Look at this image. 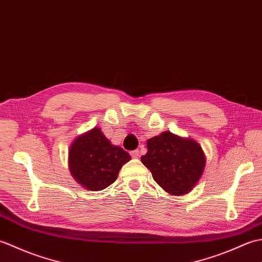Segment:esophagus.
<instances>
[{
	"label": "esophagus",
	"mask_w": 262,
	"mask_h": 262,
	"mask_svg": "<svg viewBox=\"0 0 262 262\" xmlns=\"http://www.w3.org/2000/svg\"><path fill=\"white\" fill-rule=\"evenodd\" d=\"M140 149H135V151H132L130 152V155H132V157L133 158H138V157H140Z\"/></svg>",
	"instance_id": "1"
}]
</instances>
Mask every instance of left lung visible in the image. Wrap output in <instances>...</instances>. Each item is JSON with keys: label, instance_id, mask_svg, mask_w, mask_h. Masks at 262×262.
<instances>
[{"label": "left lung", "instance_id": "1", "mask_svg": "<svg viewBox=\"0 0 262 262\" xmlns=\"http://www.w3.org/2000/svg\"><path fill=\"white\" fill-rule=\"evenodd\" d=\"M141 161L158 185L171 194L190 191L206 164L203 148L197 142L170 132L148 140L147 153Z\"/></svg>", "mask_w": 262, "mask_h": 262}]
</instances>
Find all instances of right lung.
<instances>
[{"mask_svg":"<svg viewBox=\"0 0 262 262\" xmlns=\"http://www.w3.org/2000/svg\"><path fill=\"white\" fill-rule=\"evenodd\" d=\"M129 160L130 155L113 145L99 128L77 137L69 152L72 176L92 191L102 190L114 183L121 166Z\"/></svg>","mask_w":262,"mask_h":262,"instance_id":"add662e5","label":"right lung"}]
</instances>
